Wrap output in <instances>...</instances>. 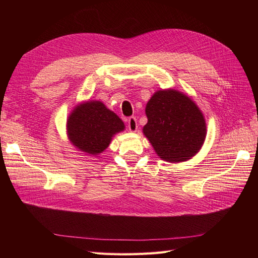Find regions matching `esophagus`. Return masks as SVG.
<instances>
[{
	"label": "esophagus",
	"instance_id": "obj_1",
	"mask_svg": "<svg viewBox=\"0 0 258 258\" xmlns=\"http://www.w3.org/2000/svg\"><path fill=\"white\" fill-rule=\"evenodd\" d=\"M128 128H129V130L131 132H136L137 131V129H138V122H137L136 117H134V116L129 117V119H128Z\"/></svg>",
	"mask_w": 258,
	"mask_h": 258
}]
</instances>
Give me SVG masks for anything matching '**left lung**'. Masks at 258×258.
Masks as SVG:
<instances>
[{"mask_svg":"<svg viewBox=\"0 0 258 258\" xmlns=\"http://www.w3.org/2000/svg\"><path fill=\"white\" fill-rule=\"evenodd\" d=\"M143 134L162 160L186 161L200 151L207 135L205 117L183 92L156 91L146 104Z\"/></svg>","mask_w":258,"mask_h":258,"instance_id":"1","label":"left lung"}]
</instances>
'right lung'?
<instances>
[{
	"label": "right lung",
	"mask_w": 258,
	"mask_h": 258,
	"mask_svg": "<svg viewBox=\"0 0 258 258\" xmlns=\"http://www.w3.org/2000/svg\"><path fill=\"white\" fill-rule=\"evenodd\" d=\"M123 129L122 120L100 101L79 104L67 121L70 141L77 150L89 155L102 153L112 138Z\"/></svg>",
	"instance_id": "obj_1"
}]
</instances>
